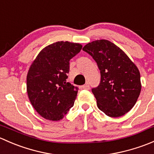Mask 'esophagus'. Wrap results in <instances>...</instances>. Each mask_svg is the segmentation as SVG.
Instances as JSON below:
<instances>
[{
	"label": "esophagus",
	"instance_id": "obj_1",
	"mask_svg": "<svg viewBox=\"0 0 154 154\" xmlns=\"http://www.w3.org/2000/svg\"><path fill=\"white\" fill-rule=\"evenodd\" d=\"M82 88H84V89H88V88H89V84H88V83H86V84L82 86Z\"/></svg>",
	"mask_w": 154,
	"mask_h": 154
}]
</instances>
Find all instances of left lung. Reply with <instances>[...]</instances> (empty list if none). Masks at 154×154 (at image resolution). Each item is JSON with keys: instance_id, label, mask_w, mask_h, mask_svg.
<instances>
[{"instance_id": "8db88e82", "label": "left lung", "mask_w": 154, "mask_h": 154, "mask_svg": "<svg viewBox=\"0 0 154 154\" xmlns=\"http://www.w3.org/2000/svg\"><path fill=\"white\" fill-rule=\"evenodd\" d=\"M83 50L92 57L100 71V83L91 89L99 109L109 117L128 112L142 89L140 73L127 54L111 42L95 40Z\"/></svg>"}]
</instances>
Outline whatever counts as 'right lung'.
I'll return each instance as SVG.
<instances>
[{
    "mask_svg": "<svg viewBox=\"0 0 154 154\" xmlns=\"http://www.w3.org/2000/svg\"><path fill=\"white\" fill-rule=\"evenodd\" d=\"M82 45L57 42L43 48L29 68L27 91L31 104L44 119L60 121L74 106L78 88L67 82L69 61Z\"/></svg>",
    "mask_w": 154,
    "mask_h": 154,
    "instance_id": "right-lung-1",
    "label": "right lung"
}]
</instances>
